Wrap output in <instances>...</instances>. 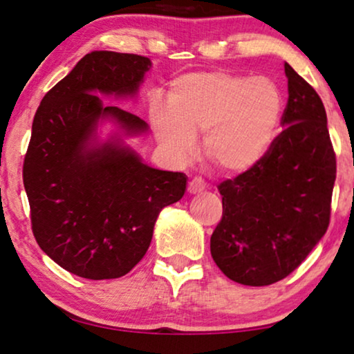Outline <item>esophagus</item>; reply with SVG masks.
Returning a JSON list of instances; mask_svg holds the SVG:
<instances>
[{"label": "esophagus", "instance_id": "obj_1", "mask_svg": "<svg viewBox=\"0 0 354 354\" xmlns=\"http://www.w3.org/2000/svg\"><path fill=\"white\" fill-rule=\"evenodd\" d=\"M205 182H203L200 177H195L190 183H188V193H190V195H198V193L205 192Z\"/></svg>", "mask_w": 354, "mask_h": 354}]
</instances>
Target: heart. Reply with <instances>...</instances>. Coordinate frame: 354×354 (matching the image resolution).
<instances>
[{"instance_id":"b5f03b06","label":"heart","mask_w":354,"mask_h":354,"mask_svg":"<svg viewBox=\"0 0 354 354\" xmlns=\"http://www.w3.org/2000/svg\"><path fill=\"white\" fill-rule=\"evenodd\" d=\"M283 95L266 77L227 71L190 72L177 77L167 106H151L156 137L177 162L196 153L195 135L203 133V151L224 172L254 167L272 148L283 119Z\"/></svg>"}]
</instances>
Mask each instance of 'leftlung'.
Masks as SVG:
<instances>
[{"label": "left lung", "mask_w": 354, "mask_h": 354, "mask_svg": "<svg viewBox=\"0 0 354 354\" xmlns=\"http://www.w3.org/2000/svg\"><path fill=\"white\" fill-rule=\"evenodd\" d=\"M282 133L254 167L221 183L211 256L234 282L264 287L292 274L326 234L337 161L316 90L285 62Z\"/></svg>", "instance_id": "left-lung-1"}]
</instances>
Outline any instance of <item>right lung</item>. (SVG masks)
I'll list each match as a JSON object with an SVG mask.
<instances>
[{
	"instance_id": "1",
	"label": "right lung",
	"mask_w": 354,
	"mask_h": 354,
	"mask_svg": "<svg viewBox=\"0 0 354 354\" xmlns=\"http://www.w3.org/2000/svg\"><path fill=\"white\" fill-rule=\"evenodd\" d=\"M151 61L93 51L77 62L38 106L24 159V187L40 248L71 274L118 279L143 258L162 207L187 190L182 172L159 171L124 138L148 124L100 96L137 98ZM113 125L101 140V124Z\"/></svg>"
}]
</instances>
